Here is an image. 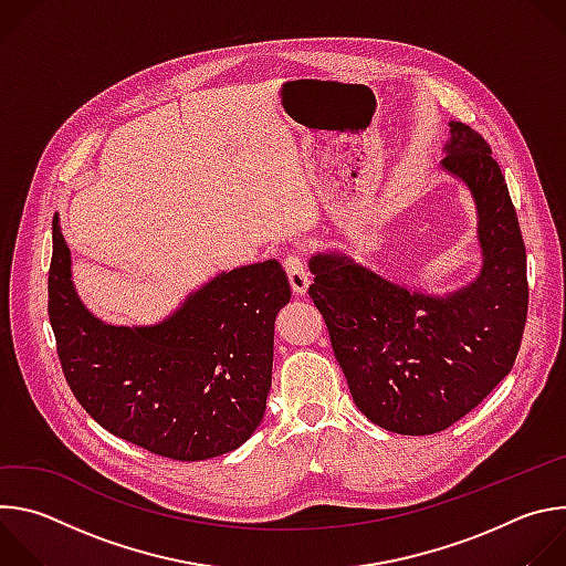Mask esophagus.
I'll return each mask as SVG.
<instances>
[{
    "mask_svg": "<svg viewBox=\"0 0 566 566\" xmlns=\"http://www.w3.org/2000/svg\"><path fill=\"white\" fill-rule=\"evenodd\" d=\"M284 269H286V275H289V282H291V289L295 295H304L308 284H311V277H308V271L304 266V260L302 255H289L284 260Z\"/></svg>",
    "mask_w": 566,
    "mask_h": 566,
    "instance_id": "1",
    "label": "esophagus"
}]
</instances>
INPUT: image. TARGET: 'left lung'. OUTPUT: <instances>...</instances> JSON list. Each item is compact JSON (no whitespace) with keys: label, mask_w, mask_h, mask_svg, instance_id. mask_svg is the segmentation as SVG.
<instances>
[{"label":"left lung","mask_w":566,"mask_h":566,"mask_svg":"<svg viewBox=\"0 0 566 566\" xmlns=\"http://www.w3.org/2000/svg\"><path fill=\"white\" fill-rule=\"evenodd\" d=\"M441 168L476 206L481 271L443 297L410 291L343 253H317L308 295L325 317L356 408L382 430L434 434L486 398L513 369L528 311L526 251L491 145L450 123Z\"/></svg>","instance_id":"8db88e82"}]
</instances>
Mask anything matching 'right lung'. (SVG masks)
<instances>
[{
	"mask_svg": "<svg viewBox=\"0 0 566 566\" xmlns=\"http://www.w3.org/2000/svg\"><path fill=\"white\" fill-rule=\"evenodd\" d=\"M291 300L277 260L221 273L151 327L94 317L71 282L53 217L49 319L64 378L114 437L177 461L237 450L260 426L273 374L275 315Z\"/></svg>",
	"mask_w": 566,
	"mask_h": 566,
	"instance_id": "obj_1",
	"label": "right lung"
}]
</instances>
